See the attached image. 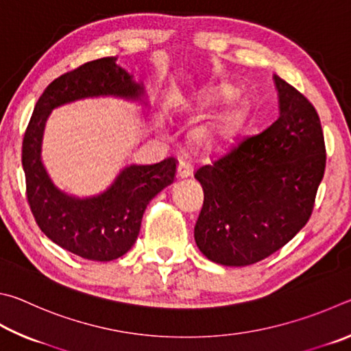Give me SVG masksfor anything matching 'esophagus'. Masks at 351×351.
Instances as JSON below:
<instances>
[{"instance_id": "obj_1", "label": "esophagus", "mask_w": 351, "mask_h": 351, "mask_svg": "<svg viewBox=\"0 0 351 351\" xmlns=\"http://www.w3.org/2000/svg\"><path fill=\"white\" fill-rule=\"evenodd\" d=\"M191 174H193L191 166H189L186 162H179V165H177V179H188Z\"/></svg>"}]
</instances>
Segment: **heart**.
Masks as SVG:
<instances>
[{
    "instance_id": "b5f03b06",
    "label": "heart",
    "mask_w": 351,
    "mask_h": 351,
    "mask_svg": "<svg viewBox=\"0 0 351 351\" xmlns=\"http://www.w3.org/2000/svg\"><path fill=\"white\" fill-rule=\"evenodd\" d=\"M234 95V89L230 88V86H220V88L211 89L210 92H205L204 100L206 104H214L220 100H225V98H230ZM245 106L243 103L236 101L230 104L228 108L223 109L222 112H219L211 121H208L206 125L200 126L197 131H195V140L202 145H216L220 141L230 137L234 131L239 121L243 117Z\"/></svg>"
}]
</instances>
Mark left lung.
<instances>
[{"instance_id":"1","label":"left lung","mask_w":351,"mask_h":351,"mask_svg":"<svg viewBox=\"0 0 351 351\" xmlns=\"http://www.w3.org/2000/svg\"><path fill=\"white\" fill-rule=\"evenodd\" d=\"M279 117L195 179L204 206L194 239L208 259L247 267L287 245L304 228L325 171V145L313 104L274 75Z\"/></svg>"}]
</instances>
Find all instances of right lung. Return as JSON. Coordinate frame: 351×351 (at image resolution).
<instances>
[{"label": "right lung", "instance_id": "add662e5", "mask_svg": "<svg viewBox=\"0 0 351 351\" xmlns=\"http://www.w3.org/2000/svg\"><path fill=\"white\" fill-rule=\"evenodd\" d=\"M114 97L147 108L143 83L117 64V57L89 61L47 86L34 108L23 140L27 200L40 230L58 247L83 259L108 262L126 254L137 241L149 202L176 177V160L126 165L95 195L78 197L55 185L41 158L43 135L53 109L84 98Z\"/></svg>", "mask_w": 351, "mask_h": 351}]
</instances>
